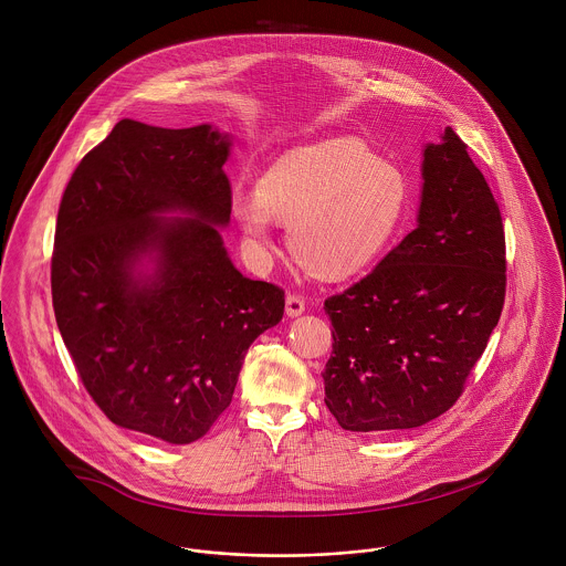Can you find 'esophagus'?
Masks as SVG:
<instances>
[{"label":"esophagus","mask_w":566,"mask_h":566,"mask_svg":"<svg viewBox=\"0 0 566 566\" xmlns=\"http://www.w3.org/2000/svg\"><path fill=\"white\" fill-rule=\"evenodd\" d=\"M305 312V301H303V296H298V294H287L285 296V314L290 316V318H296V316H301Z\"/></svg>","instance_id":"esophagus-1"}]
</instances>
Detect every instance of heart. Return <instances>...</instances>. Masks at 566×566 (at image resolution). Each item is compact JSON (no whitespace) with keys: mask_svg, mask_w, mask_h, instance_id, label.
<instances>
[{"mask_svg":"<svg viewBox=\"0 0 566 566\" xmlns=\"http://www.w3.org/2000/svg\"><path fill=\"white\" fill-rule=\"evenodd\" d=\"M407 205V180L353 137H333L281 155L256 180V196L233 202L254 250L287 224L294 256L316 276L339 281L368 268L392 240Z\"/></svg>","mask_w":566,"mask_h":566,"instance_id":"heart-1","label":"heart"}]
</instances>
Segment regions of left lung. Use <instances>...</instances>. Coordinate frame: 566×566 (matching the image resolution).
I'll return each instance as SVG.
<instances>
[{"label":"left lung","instance_id":"1","mask_svg":"<svg viewBox=\"0 0 566 566\" xmlns=\"http://www.w3.org/2000/svg\"><path fill=\"white\" fill-rule=\"evenodd\" d=\"M416 222L368 276L324 301V403L342 429H411L444 413L499 323L501 213L453 128L422 150Z\"/></svg>","mask_w":566,"mask_h":566}]
</instances>
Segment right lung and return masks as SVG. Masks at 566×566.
Here are the masks:
<instances>
[{
	"label": "right lung",
	"instance_id": "add662e5",
	"mask_svg": "<svg viewBox=\"0 0 566 566\" xmlns=\"http://www.w3.org/2000/svg\"><path fill=\"white\" fill-rule=\"evenodd\" d=\"M231 135L122 119L63 193L52 303L82 384L106 418L169 444L231 405L248 346L281 323V287L245 279L231 220Z\"/></svg>",
	"mask_w": 566,
	"mask_h": 566
}]
</instances>
